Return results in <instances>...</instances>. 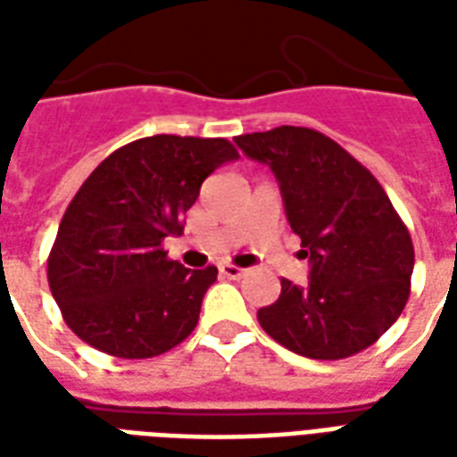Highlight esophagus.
Segmentation results:
<instances>
[{
    "label": "esophagus",
    "mask_w": 457,
    "mask_h": 457,
    "mask_svg": "<svg viewBox=\"0 0 457 457\" xmlns=\"http://www.w3.org/2000/svg\"><path fill=\"white\" fill-rule=\"evenodd\" d=\"M220 274L225 278H242L245 277V269L232 267V264H222V267H220Z\"/></svg>",
    "instance_id": "esophagus-1"
}]
</instances>
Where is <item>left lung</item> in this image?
<instances>
[{
  "mask_svg": "<svg viewBox=\"0 0 457 457\" xmlns=\"http://www.w3.org/2000/svg\"><path fill=\"white\" fill-rule=\"evenodd\" d=\"M274 170L291 229L311 262L308 287L281 278L259 326L311 360H343L374 345L411 294V235L379 180L326 134L277 127L235 137Z\"/></svg>",
  "mask_w": 457,
  "mask_h": 457,
  "instance_id": "1",
  "label": "left lung"
}]
</instances>
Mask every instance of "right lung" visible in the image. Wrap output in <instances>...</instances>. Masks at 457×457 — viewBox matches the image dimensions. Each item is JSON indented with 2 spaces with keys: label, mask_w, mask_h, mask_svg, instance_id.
<instances>
[{
  "label": "right lung",
  "mask_w": 457,
  "mask_h": 457,
  "mask_svg": "<svg viewBox=\"0 0 457 457\" xmlns=\"http://www.w3.org/2000/svg\"><path fill=\"white\" fill-rule=\"evenodd\" d=\"M239 154L228 139L156 134L112 151L65 208L48 254V287L83 343L121 360L169 353L198 326L218 269H186L163 239L203 180Z\"/></svg>",
  "instance_id": "right-lung-1"
}]
</instances>
